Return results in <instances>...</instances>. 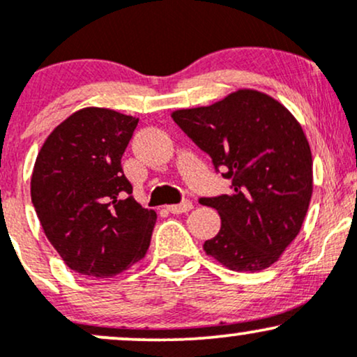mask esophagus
I'll use <instances>...</instances> for the list:
<instances>
[{"instance_id":"34e87169","label":"esophagus","mask_w":357,"mask_h":357,"mask_svg":"<svg viewBox=\"0 0 357 357\" xmlns=\"http://www.w3.org/2000/svg\"><path fill=\"white\" fill-rule=\"evenodd\" d=\"M191 210H192V203L188 202V199H184V202L179 204H171V206H167V211L173 213V215H181V213H188Z\"/></svg>"}]
</instances>
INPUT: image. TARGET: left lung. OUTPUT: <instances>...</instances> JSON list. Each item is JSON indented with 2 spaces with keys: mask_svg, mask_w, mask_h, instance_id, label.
<instances>
[{
  "mask_svg": "<svg viewBox=\"0 0 357 357\" xmlns=\"http://www.w3.org/2000/svg\"><path fill=\"white\" fill-rule=\"evenodd\" d=\"M171 117L231 179L230 195L199 198L221 218L206 255L235 272L268 268L298 235L312 196V154L297 119L252 89Z\"/></svg>",
  "mask_w": 357,
  "mask_h": 357,
  "instance_id": "obj_1",
  "label": "left lung"
}]
</instances>
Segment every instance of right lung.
<instances>
[{"label": "right lung", "mask_w": 357, "mask_h": 357, "mask_svg": "<svg viewBox=\"0 0 357 357\" xmlns=\"http://www.w3.org/2000/svg\"><path fill=\"white\" fill-rule=\"evenodd\" d=\"M139 119L110 109L73 112L43 142L31 203L65 265L107 278L144 258L155 211L132 198L121 159Z\"/></svg>", "instance_id": "1"}]
</instances>
